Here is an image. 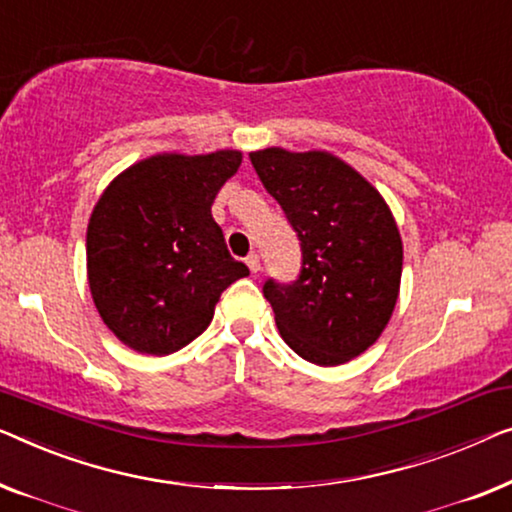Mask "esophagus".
Returning <instances> with one entry per match:
<instances>
[{"instance_id": "1", "label": "esophagus", "mask_w": 512, "mask_h": 512, "mask_svg": "<svg viewBox=\"0 0 512 512\" xmlns=\"http://www.w3.org/2000/svg\"><path fill=\"white\" fill-rule=\"evenodd\" d=\"M246 264H248L250 271L257 273V271H259V255H257V253H250V255L246 257Z\"/></svg>"}]
</instances>
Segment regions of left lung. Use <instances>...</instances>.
<instances>
[{
  "instance_id": "obj_1",
  "label": "left lung",
  "mask_w": 512,
  "mask_h": 512,
  "mask_svg": "<svg viewBox=\"0 0 512 512\" xmlns=\"http://www.w3.org/2000/svg\"><path fill=\"white\" fill-rule=\"evenodd\" d=\"M250 162L301 241L299 278L262 287L280 336L306 362H350L378 341L399 297L403 246L390 206L325 150L264 148Z\"/></svg>"
}]
</instances>
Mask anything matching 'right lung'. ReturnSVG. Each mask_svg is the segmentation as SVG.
Returning a JSON list of instances; mask_svg holds the SVG:
<instances>
[{
    "label": "right lung",
    "instance_id": "1",
    "mask_svg": "<svg viewBox=\"0 0 512 512\" xmlns=\"http://www.w3.org/2000/svg\"><path fill=\"white\" fill-rule=\"evenodd\" d=\"M239 150L164 153L113 178L88 225V283L104 325L127 348L171 355L211 325L220 294L248 276L213 220Z\"/></svg>",
    "mask_w": 512,
    "mask_h": 512
}]
</instances>
